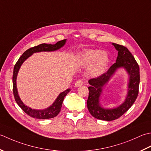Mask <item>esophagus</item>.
Instances as JSON below:
<instances>
[{
  "mask_svg": "<svg viewBox=\"0 0 151 151\" xmlns=\"http://www.w3.org/2000/svg\"><path fill=\"white\" fill-rule=\"evenodd\" d=\"M83 84V81H81V80H78L75 83V87H79L80 86H81Z\"/></svg>",
  "mask_w": 151,
  "mask_h": 151,
  "instance_id": "obj_1",
  "label": "esophagus"
}]
</instances>
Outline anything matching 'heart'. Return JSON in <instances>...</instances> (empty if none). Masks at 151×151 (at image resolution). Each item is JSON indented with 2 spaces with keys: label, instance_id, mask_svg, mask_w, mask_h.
Returning <instances> with one entry per match:
<instances>
[{
  "label": "heart",
  "instance_id": "heart-1",
  "mask_svg": "<svg viewBox=\"0 0 151 151\" xmlns=\"http://www.w3.org/2000/svg\"><path fill=\"white\" fill-rule=\"evenodd\" d=\"M77 61L79 66H88L87 72L91 76L98 78L106 71L109 57L100 50H87L79 54Z\"/></svg>",
  "mask_w": 151,
  "mask_h": 151
}]
</instances>
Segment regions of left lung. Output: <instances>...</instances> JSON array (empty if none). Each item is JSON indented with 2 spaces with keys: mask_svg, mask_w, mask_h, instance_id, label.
Masks as SVG:
<instances>
[{
  "mask_svg": "<svg viewBox=\"0 0 151 151\" xmlns=\"http://www.w3.org/2000/svg\"><path fill=\"white\" fill-rule=\"evenodd\" d=\"M118 56L116 63L109 68L106 73L97 78L88 81V98L87 101L88 109L92 116L97 119L111 121L119 119L130 108L136 101L139 93V68L133 55L123 45L112 43ZM120 68L125 70L129 76L127 93L124 101L114 109H106L100 103V98L105 86L115 72Z\"/></svg>",
  "mask_w": 151,
  "mask_h": 151,
  "instance_id": "left-lung-1",
  "label": "left lung"
}]
</instances>
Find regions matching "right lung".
I'll return each instance as SVG.
<instances>
[{
	"instance_id": "1",
	"label": "right lung",
	"mask_w": 151,
	"mask_h": 151,
	"mask_svg": "<svg viewBox=\"0 0 151 151\" xmlns=\"http://www.w3.org/2000/svg\"><path fill=\"white\" fill-rule=\"evenodd\" d=\"M66 42V39L63 40L58 42L55 44H40L35 47H33L27 50L24 51L23 54L21 55L19 60L15 64L14 68V73H13V92L15 100L16 101L17 104H18L21 109H22L27 115L32 116L33 118L39 119H51L56 116L59 112L60 111L61 107L64 99V97L66 96V94L70 91V88L66 89V91H63V93H60L59 95L57 96L56 100H55L54 102L52 104L50 107L44 109H32L31 107L26 106L22 101L18 94L17 88V77L18 72L20 68L22 65L23 63L25 61L27 58L30 57L31 55L35 53H39V52H50L55 51L59 50L61 47L65 45Z\"/></svg>"
}]
</instances>
